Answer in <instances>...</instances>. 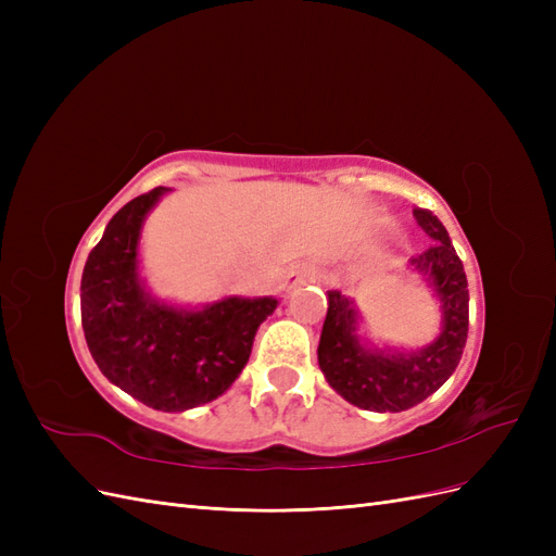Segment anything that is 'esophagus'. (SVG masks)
I'll use <instances>...</instances> for the list:
<instances>
[{"label": "esophagus", "instance_id": "esophagus-1", "mask_svg": "<svg viewBox=\"0 0 556 556\" xmlns=\"http://www.w3.org/2000/svg\"><path fill=\"white\" fill-rule=\"evenodd\" d=\"M313 276H315V268H313V266L299 264V266L290 268L288 276H285V282H282V285H285V290H292V288H296V285L311 280Z\"/></svg>", "mask_w": 556, "mask_h": 556}]
</instances>
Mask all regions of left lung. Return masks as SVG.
<instances>
[{
    "label": "left lung",
    "mask_w": 556,
    "mask_h": 556,
    "mask_svg": "<svg viewBox=\"0 0 556 556\" xmlns=\"http://www.w3.org/2000/svg\"><path fill=\"white\" fill-rule=\"evenodd\" d=\"M431 245L410 260L441 301L439 339L422 350L399 352L368 348L357 327L355 301L339 290L327 292V317L317 362L327 382L352 406L376 413H401L431 396L454 374L468 336V282L443 223L427 208L413 211Z\"/></svg>",
    "instance_id": "8db88e82"
}]
</instances>
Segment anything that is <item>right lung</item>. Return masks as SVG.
Masks as SVG:
<instances>
[{
    "instance_id": "add662e5",
    "label": "right lung",
    "mask_w": 556,
    "mask_h": 556,
    "mask_svg": "<svg viewBox=\"0 0 556 556\" xmlns=\"http://www.w3.org/2000/svg\"><path fill=\"white\" fill-rule=\"evenodd\" d=\"M164 188L117 211L83 268L80 323L113 384L146 406L178 413L225 394L278 299L227 296L199 311L153 299L139 278V237Z\"/></svg>"
}]
</instances>
